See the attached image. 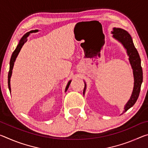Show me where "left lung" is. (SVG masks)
Masks as SVG:
<instances>
[{
	"label": "left lung",
	"mask_w": 148,
	"mask_h": 148,
	"mask_svg": "<svg viewBox=\"0 0 148 148\" xmlns=\"http://www.w3.org/2000/svg\"><path fill=\"white\" fill-rule=\"evenodd\" d=\"M113 36L118 40L127 50V54L129 56V61L132 68L133 69V74L134 78V89L129 101L125 106L124 112H127L129 108L133 106L138 98L141 85L143 80V72L141 66V60L136 47L132 42V38L128 32L125 30L120 28H114L112 31ZM86 91V84L84 89V93Z\"/></svg>",
	"instance_id": "left-lung-1"
}]
</instances>
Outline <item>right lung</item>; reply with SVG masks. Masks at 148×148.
Masks as SVG:
<instances>
[{
  "mask_svg": "<svg viewBox=\"0 0 148 148\" xmlns=\"http://www.w3.org/2000/svg\"><path fill=\"white\" fill-rule=\"evenodd\" d=\"M38 31V30H34V31H31L29 32H27L24 35V36L22 37L21 39L19 41V44L17 45V47L16 48V49L14 50L13 53L12 55V57H11V59H10V70H9V72H8V88L9 90L11 91V89H10V78H11V76H12V69H13V66H14V62L16 61V59L17 56H18V54L19 53L20 50H21V47H23V44L25 43V42L27 41V37L29 35L30 33H31V32H37ZM71 81H69V82L67 84V86L66 87V89H65V91H67V89H68L69 87L70 86V84H71Z\"/></svg>",
  "mask_w": 148,
  "mask_h": 148,
  "instance_id": "add662e5",
  "label": "right lung"
}]
</instances>
